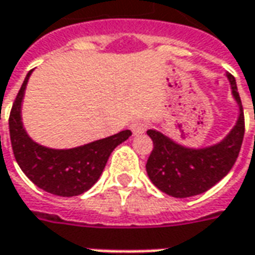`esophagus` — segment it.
<instances>
[{
	"label": "esophagus",
	"instance_id": "obj_1",
	"mask_svg": "<svg viewBox=\"0 0 255 255\" xmlns=\"http://www.w3.org/2000/svg\"><path fill=\"white\" fill-rule=\"evenodd\" d=\"M145 128H147V125H145L143 121H136V122H133V124L130 125V129L134 136H138V134L144 133Z\"/></svg>",
	"mask_w": 255,
	"mask_h": 255
}]
</instances>
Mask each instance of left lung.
Listing matches in <instances>:
<instances>
[{"mask_svg": "<svg viewBox=\"0 0 255 255\" xmlns=\"http://www.w3.org/2000/svg\"><path fill=\"white\" fill-rule=\"evenodd\" d=\"M239 107L235 126L221 141L207 147H187L155 129L147 130L154 148L145 164L147 175L159 190L176 198L197 196L224 179L238 159L245 136V115L236 80L226 75Z\"/></svg>", "mask_w": 255, "mask_h": 255, "instance_id": "obj_1", "label": "left lung"}]
</instances>
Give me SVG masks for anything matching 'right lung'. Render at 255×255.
I'll use <instances>...</instances> for the list:
<instances>
[{"mask_svg": "<svg viewBox=\"0 0 255 255\" xmlns=\"http://www.w3.org/2000/svg\"><path fill=\"white\" fill-rule=\"evenodd\" d=\"M31 71L17 93L9 115L10 144L17 165L37 187L47 193L73 197L91 189L104 171L115 147L131 136L122 130L73 148H50L36 143L27 134L22 122V101Z\"/></svg>", "mask_w": 255, "mask_h": 255, "instance_id": "1", "label": "right lung"}]
</instances>
